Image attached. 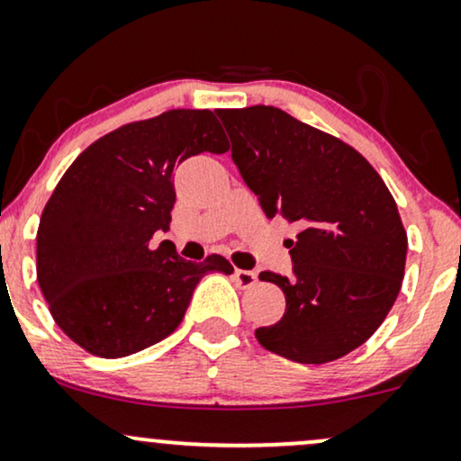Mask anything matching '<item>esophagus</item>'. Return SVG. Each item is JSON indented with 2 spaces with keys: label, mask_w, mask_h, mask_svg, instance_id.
Here are the masks:
<instances>
[{
  "label": "esophagus",
  "mask_w": 461,
  "mask_h": 461,
  "mask_svg": "<svg viewBox=\"0 0 461 461\" xmlns=\"http://www.w3.org/2000/svg\"><path fill=\"white\" fill-rule=\"evenodd\" d=\"M234 281H236L238 285H240L242 289L253 287V285L258 283V274L249 272V270H236V272H234Z\"/></svg>",
  "instance_id": "esophagus-1"
}]
</instances>
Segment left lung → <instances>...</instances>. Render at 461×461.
Instances as JSON below:
<instances>
[{"label": "left lung", "instance_id": "left-lung-1", "mask_svg": "<svg viewBox=\"0 0 461 461\" xmlns=\"http://www.w3.org/2000/svg\"><path fill=\"white\" fill-rule=\"evenodd\" d=\"M231 159L266 217L298 225L294 274L261 272L287 308L259 345L298 364H328L364 345L398 298L406 240L375 167L347 142L274 106L219 110Z\"/></svg>", "mask_w": 461, "mask_h": 461}]
</instances>
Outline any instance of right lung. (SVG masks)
<instances>
[{
    "label": "right lung",
    "mask_w": 461,
    "mask_h": 461,
    "mask_svg": "<svg viewBox=\"0 0 461 461\" xmlns=\"http://www.w3.org/2000/svg\"><path fill=\"white\" fill-rule=\"evenodd\" d=\"M211 110H167L106 133L76 157L46 202L38 227V283L55 323L78 347L116 359L178 328L203 274H231L208 255L185 261L150 247L170 230L172 172L200 153H227Z\"/></svg>",
    "instance_id": "add662e5"
}]
</instances>
